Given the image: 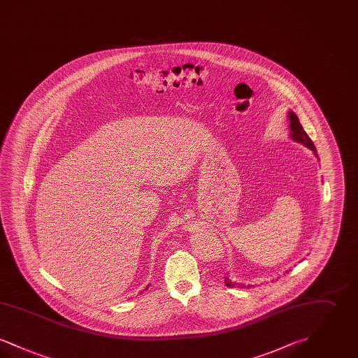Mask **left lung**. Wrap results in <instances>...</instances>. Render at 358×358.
Here are the masks:
<instances>
[{
    "instance_id": "1",
    "label": "left lung",
    "mask_w": 358,
    "mask_h": 358,
    "mask_svg": "<svg viewBox=\"0 0 358 358\" xmlns=\"http://www.w3.org/2000/svg\"><path fill=\"white\" fill-rule=\"evenodd\" d=\"M289 136H291V139H294L295 142H298V143H302V145H305L307 149H310V150H313V153L314 155L318 158V154H317V149H315V146H314V143H313V141L310 139V136H307L306 131L303 130V127H302V124L299 123V120H298V117H296V114L294 113V111H289ZM225 285H227V287H235L236 286V283L235 282H232L228 276H225ZM240 287H244L245 285H238ZM247 287H250V285L247 286Z\"/></svg>"
}]
</instances>
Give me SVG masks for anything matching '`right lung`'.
I'll list each match as a JSON object with an SVG mask.
<instances>
[{
    "instance_id": "add662e5",
    "label": "right lung",
    "mask_w": 358,
    "mask_h": 358,
    "mask_svg": "<svg viewBox=\"0 0 358 358\" xmlns=\"http://www.w3.org/2000/svg\"><path fill=\"white\" fill-rule=\"evenodd\" d=\"M146 289H148V287H146Z\"/></svg>"
}]
</instances>
